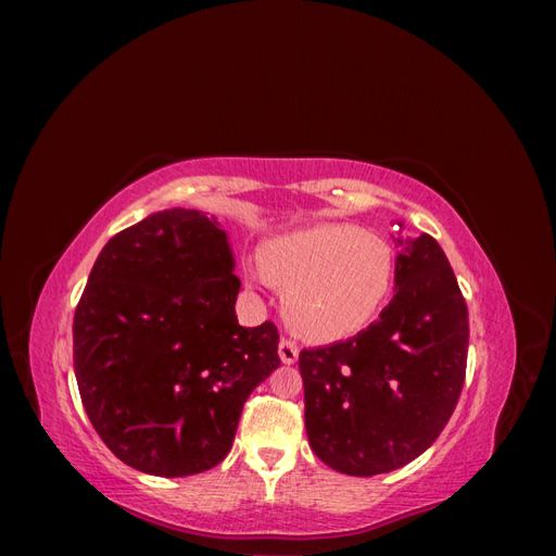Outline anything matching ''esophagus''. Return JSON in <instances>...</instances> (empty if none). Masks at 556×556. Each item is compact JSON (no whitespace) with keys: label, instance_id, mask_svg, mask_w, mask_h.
<instances>
[{"label":"esophagus","instance_id":"1","mask_svg":"<svg viewBox=\"0 0 556 556\" xmlns=\"http://www.w3.org/2000/svg\"><path fill=\"white\" fill-rule=\"evenodd\" d=\"M278 355L282 364H294L299 359V345L292 339H280Z\"/></svg>","mask_w":556,"mask_h":556}]
</instances>
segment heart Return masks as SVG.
<instances>
[{
    "instance_id": "heart-1",
    "label": "heart",
    "mask_w": 556,
    "mask_h": 556,
    "mask_svg": "<svg viewBox=\"0 0 556 556\" xmlns=\"http://www.w3.org/2000/svg\"><path fill=\"white\" fill-rule=\"evenodd\" d=\"M266 282L285 292V319L308 341L359 333L392 296L396 252L357 225H313L268 241L260 255Z\"/></svg>"
}]
</instances>
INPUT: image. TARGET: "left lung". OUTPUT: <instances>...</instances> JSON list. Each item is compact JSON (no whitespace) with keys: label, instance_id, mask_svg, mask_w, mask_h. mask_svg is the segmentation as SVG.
I'll list each match as a JSON object with an SVG mask.
<instances>
[{"label":"left lung","instance_id":"left-lung-1","mask_svg":"<svg viewBox=\"0 0 556 556\" xmlns=\"http://www.w3.org/2000/svg\"><path fill=\"white\" fill-rule=\"evenodd\" d=\"M394 282L378 323L299 352L308 443L345 476L390 473L417 459L464 387L468 308L443 248L429 233L406 241Z\"/></svg>","mask_w":556,"mask_h":556}]
</instances>
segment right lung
Listing matches in <instances>:
<instances>
[{
  "label": "right lung",
  "instance_id": "1",
  "mask_svg": "<svg viewBox=\"0 0 556 556\" xmlns=\"http://www.w3.org/2000/svg\"><path fill=\"white\" fill-rule=\"evenodd\" d=\"M227 233L190 208L104 245L74 315V371L99 439L127 466L194 476L231 450L243 403L280 366L274 323L241 327Z\"/></svg>",
  "mask_w": 556,
  "mask_h": 556
}]
</instances>
